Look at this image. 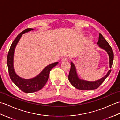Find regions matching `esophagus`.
<instances>
[{"label":"esophagus","mask_w":120,"mask_h":120,"mask_svg":"<svg viewBox=\"0 0 120 120\" xmlns=\"http://www.w3.org/2000/svg\"><path fill=\"white\" fill-rule=\"evenodd\" d=\"M68 58L67 57H64V58H63L62 59L61 61H62V62L67 61H68Z\"/></svg>","instance_id":"obj_1"}]
</instances>
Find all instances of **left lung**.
I'll return each mask as SVG.
<instances>
[{
	"label": "left lung",
	"instance_id": "1",
	"mask_svg": "<svg viewBox=\"0 0 120 120\" xmlns=\"http://www.w3.org/2000/svg\"><path fill=\"white\" fill-rule=\"evenodd\" d=\"M98 44L99 47L105 50L107 52L109 58V68H111L112 67L113 61V50L109 43L107 42V41L104 39L103 35L101 34H99ZM71 69L68 76V80L73 86L80 90H92L98 88L109 75L111 71V70H109L107 73L104 77L98 80L90 81L80 79L78 77L75 64L73 62H71Z\"/></svg>",
	"mask_w": 120,
	"mask_h": 120
}]
</instances>
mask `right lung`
I'll use <instances>...</instances> for the list:
<instances>
[{"label": "right lung", "mask_w": 120, "mask_h": 120, "mask_svg": "<svg viewBox=\"0 0 120 120\" xmlns=\"http://www.w3.org/2000/svg\"><path fill=\"white\" fill-rule=\"evenodd\" d=\"M34 30L32 28H28L17 35L11 45L7 57V65L10 78L13 82L22 91L28 93L35 92L44 87L48 80L50 70L58 64V62H56L49 64L39 75L30 79L21 77L15 72L14 68V55L15 48L22 34Z\"/></svg>", "instance_id": "add662e5"}]
</instances>
